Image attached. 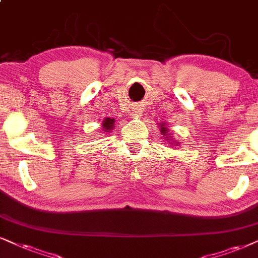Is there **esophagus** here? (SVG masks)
Listing matches in <instances>:
<instances>
[{
  "label": "esophagus",
  "instance_id": "obj_1",
  "mask_svg": "<svg viewBox=\"0 0 258 258\" xmlns=\"http://www.w3.org/2000/svg\"><path fill=\"white\" fill-rule=\"evenodd\" d=\"M131 115L133 116V118H139V116L142 115V110H140L139 108H133L131 112Z\"/></svg>",
  "mask_w": 258,
  "mask_h": 258
}]
</instances>
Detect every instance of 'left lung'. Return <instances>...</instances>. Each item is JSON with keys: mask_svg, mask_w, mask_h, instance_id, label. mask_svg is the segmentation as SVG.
<instances>
[{"mask_svg": "<svg viewBox=\"0 0 258 258\" xmlns=\"http://www.w3.org/2000/svg\"><path fill=\"white\" fill-rule=\"evenodd\" d=\"M159 126H161V133H162L163 136H164V138L167 139V142L170 143L171 145H175V146H177V143H176L174 139H169V138H170V137H172V136L168 135V133H169V130H168V127H165V123H163V122H162L161 125H159Z\"/></svg>", "mask_w": 258, "mask_h": 258, "instance_id": "1", "label": "left lung"}]
</instances>
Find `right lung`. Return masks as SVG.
<instances>
[{
  "label": "right lung",
  "instance_id": "1",
  "mask_svg": "<svg viewBox=\"0 0 258 258\" xmlns=\"http://www.w3.org/2000/svg\"><path fill=\"white\" fill-rule=\"evenodd\" d=\"M114 123H115V120L114 119H110V118H106L105 120L102 121V127H103V133H107V132H110L114 128Z\"/></svg>",
  "mask_w": 258,
  "mask_h": 258
}]
</instances>
